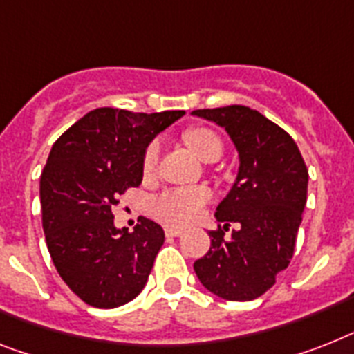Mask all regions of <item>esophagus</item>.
Returning <instances> with one entry per match:
<instances>
[{"label": "esophagus", "mask_w": 354, "mask_h": 354, "mask_svg": "<svg viewBox=\"0 0 354 354\" xmlns=\"http://www.w3.org/2000/svg\"><path fill=\"white\" fill-rule=\"evenodd\" d=\"M166 236H180L184 233L183 227H175V226H166L165 227Z\"/></svg>", "instance_id": "esophagus-1"}]
</instances>
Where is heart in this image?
Returning a JSON list of instances; mask_svg holds the SVG:
<instances>
[{
	"instance_id": "heart-1",
	"label": "heart",
	"mask_w": 354,
	"mask_h": 354,
	"mask_svg": "<svg viewBox=\"0 0 354 354\" xmlns=\"http://www.w3.org/2000/svg\"><path fill=\"white\" fill-rule=\"evenodd\" d=\"M184 142L195 156L204 162H215L223 156V141L215 131L208 128H192L184 131ZM160 156L159 141H151L146 146L142 156V174L151 175L157 170ZM212 194L208 188H174L166 189L150 201V212L153 217L168 224H189L197 221L204 206L209 203Z\"/></svg>"
}]
</instances>
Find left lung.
<instances>
[{
  "label": "left lung",
  "mask_w": 354,
  "mask_h": 354,
  "mask_svg": "<svg viewBox=\"0 0 354 354\" xmlns=\"http://www.w3.org/2000/svg\"><path fill=\"white\" fill-rule=\"evenodd\" d=\"M192 115L224 128L239 153V171L221 201L209 232L212 246L194 270L204 288L221 299L244 302L264 295L293 257L308 198V168L288 131L250 106L194 110ZM239 227L230 239L223 232Z\"/></svg>",
  "instance_id": "1"
}]
</instances>
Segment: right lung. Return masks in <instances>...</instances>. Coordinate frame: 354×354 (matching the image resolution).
I'll list each match as a JSON object with an SVG mask.
<instances>
[{"mask_svg": "<svg viewBox=\"0 0 354 354\" xmlns=\"http://www.w3.org/2000/svg\"><path fill=\"white\" fill-rule=\"evenodd\" d=\"M183 115L97 108L52 146L39 184L46 246L61 279L88 306L119 308L146 286L165 232L145 217L131 233L119 230L112 208L141 184L146 146Z\"/></svg>", "mask_w": 354, "mask_h": 354, "instance_id": "1", "label": "right lung"}]
</instances>
